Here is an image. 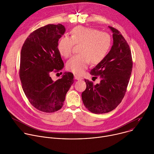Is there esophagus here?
Wrapping results in <instances>:
<instances>
[{"label":"esophagus","instance_id":"esophagus-1","mask_svg":"<svg viewBox=\"0 0 154 154\" xmlns=\"http://www.w3.org/2000/svg\"><path fill=\"white\" fill-rule=\"evenodd\" d=\"M74 78H75V79H76V80H81V79H82V77L76 75H74Z\"/></svg>","mask_w":154,"mask_h":154}]
</instances>
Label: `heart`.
I'll return each instance as SVG.
<instances>
[{
    "mask_svg": "<svg viewBox=\"0 0 154 154\" xmlns=\"http://www.w3.org/2000/svg\"><path fill=\"white\" fill-rule=\"evenodd\" d=\"M75 45H79V54L68 60L66 67L68 71L80 75L90 62L98 64L106 57L112 46V39L107 32L78 26L73 29L71 37L63 36L59 40L57 49L61 56L66 58L72 54Z\"/></svg>",
    "mask_w": 154,
    "mask_h": 154,
    "instance_id": "obj_1",
    "label": "heart"
}]
</instances>
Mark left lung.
<instances>
[{"instance_id": "left-lung-1", "label": "left lung", "mask_w": 154, "mask_h": 154, "mask_svg": "<svg viewBox=\"0 0 154 154\" xmlns=\"http://www.w3.org/2000/svg\"><path fill=\"white\" fill-rule=\"evenodd\" d=\"M109 28L113 33V45L106 57L90 72L93 76H98L100 82L94 85L85 79L86 89L81 95L84 106L95 114L109 112L121 103L132 71L128 44L118 30L111 26Z\"/></svg>"}]
</instances>
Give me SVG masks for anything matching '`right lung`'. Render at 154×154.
<instances>
[{
    "label": "right lung",
    "mask_w": 154,
    "mask_h": 154,
    "mask_svg": "<svg viewBox=\"0 0 154 154\" xmlns=\"http://www.w3.org/2000/svg\"><path fill=\"white\" fill-rule=\"evenodd\" d=\"M65 32V27L60 24L45 26L32 32L21 49L22 88L31 105L42 112L59 110L74 81L70 72H65L56 81L50 76L52 72H59L63 68L57 45Z\"/></svg>",
    "instance_id": "right-lung-1"
}]
</instances>
